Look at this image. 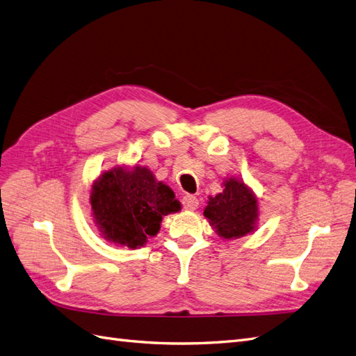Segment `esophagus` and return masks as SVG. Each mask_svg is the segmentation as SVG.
Wrapping results in <instances>:
<instances>
[{
  "label": "esophagus",
  "mask_w": 356,
  "mask_h": 356,
  "mask_svg": "<svg viewBox=\"0 0 356 356\" xmlns=\"http://www.w3.org/2000/svg\"><path fill=\"white\" fill-rule=\"evenodd\" d=\"M182 208L187 209V211H195L199 208V200L196 196L193 195H186L182 197Z\"/></svg>",
  "instance_id": "34e87169"
}]
</instances>
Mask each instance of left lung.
<instances>
[{"mask_svg":"<svg viewBox=\"0 0 356 356\" xmlns=\"http://www.w3.org/2000/svg\"><path fill=\"white\" fill-rule=\"evenodd\" d=\"M204 217L224 239H236L251 233L258 218V204L254 193L242 181L230 178L224 190L209 197Z\"/></svg>","mask_w":356,"mask_h":356,"instance_id":"1","label":"left lung"}]
</instances>
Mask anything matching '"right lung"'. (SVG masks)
I'll list each match as a JSON object with an SVG mask.
<instances>
[{"label": "right lung", "mask_w": 356, "mask_h": 356, "mask_svg": "<svg viewBox=\"0 0 356 356\" xmlns=\"http://www.w3.org/2000/svg\"><path fill=\"white\" fill-rule=\"evenodd\" d=\"M90 204L104 238L129 248L143 246L157 234L163 215L181 209L174 191L141 166L102 174L93 184Z\"/></svg>", "instance_id": "add662e5"}]
</instances>
